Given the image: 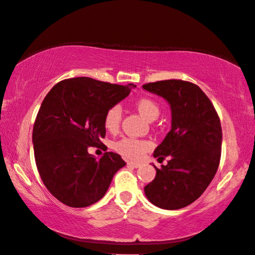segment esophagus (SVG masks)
I'll return each mask as SVG.
<instances>
[{
	"label": "esophagus",
	"mask_w": 255,
	"mask_h": 255,
	"mask_svg": "<svg viewBox=\"0 0 255 255\" xmlns=\"http://www.w3.org/2000/svg\"><path fill=\"white\" fill-rule=\"evenodd\" d=\"M128 166H131V167H135V169H137V167H140V166H141L140 163L132 162V161H128Z\"/></svg>",
	"instance_id": "34e87169"
}]
</instances>
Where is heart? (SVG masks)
<instances>
[{
    "label": "heart",
    "instance_id": "1",
    "mask_svg": "<svg viewBox=\"0 0 255 255\" xmlns=\"http://www.w3.org/2000/svg\"><path fill=\"white\" fill-rule=\"evenodd\" d=\"M135 108L144 119L147 121L155 120L160 114V107L154 100L150 98H141L135 102ZM122 120V110L120 105H112L104 114V127L110 132H117ZM150 143L133 137H123L114 144V150L124 157L137 160L144 155Z\"/></svg>",
    "mask_w": 255,
    "mask_h": 255
}]
</instances>
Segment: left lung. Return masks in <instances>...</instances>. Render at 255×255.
Segmentation results:
<instances>
[{"label":"left lung","mask_w":255,"mask_h":255,"mask_svg":"<svg viewBox=\"0 0 255 255\" xmlns=\"http://www.w3.org/2000/svg\"><path fill=\"white\" fill-rule=\"evenodd\" d=\"M142 88L169 102L171 131L153 156H169L166 165L156 166L154 180L144 186L152 204L177 210L198 200L218 171L222 128L212 102L198 85L182 80H165Z\"/></svg>","instance_id":"left-lung-1"}]
</instances>
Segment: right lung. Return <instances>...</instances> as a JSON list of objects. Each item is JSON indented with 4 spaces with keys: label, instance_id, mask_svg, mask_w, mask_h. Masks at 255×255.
Returning a JSON list of instances; mask_svg holds the SVG:
<instances>
[{
    "label": "right lung",
    "instance_id": "right-lung-1",
    "mask_svg": "<svg viewBox=\"0 0 255 255\" xmlns=\"http://www.w3.org/2000/svg\"><path fill=\"white\" fill-rule=\"evenodd\" d=\"M134 86L74 78L61 81L46 94L32 142L43 183L60 202L71 208L94 204L127 164L118 153L105 152L97 158L88 150L102 145L105 112L126 99Z\"/></svg>",
    "mask_w": 255,
    "mask_h": 255
}]
</instances>
